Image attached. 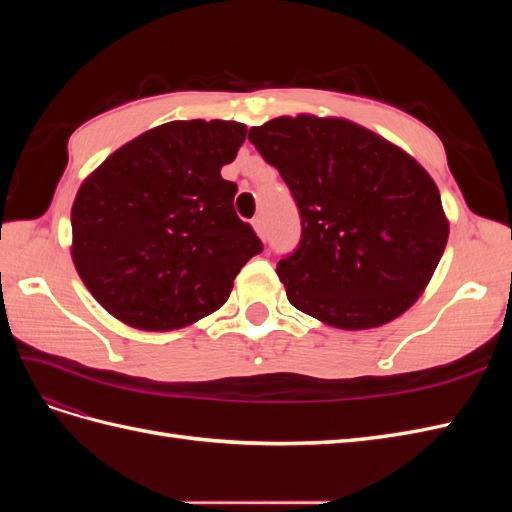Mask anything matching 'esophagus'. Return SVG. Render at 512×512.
Wrapping results in <instances>:
<instances>
[{"label": "esophagus", "instance_id": "obj_1", "mask_svg": "<svg viewBox=\"0 0 512 512\" xmlns=\"http://www.w3.org/2000/svg\"><path fill=\"white\" fill-rule=\"evenodd\" d=\"M252 226H254V230L258 232V237L265 241L267 239V226H265V220L260 218V215H256V218L252 220Z\"/></svg>", "mask_w": 512, "mask_h": 512}]
</instances>
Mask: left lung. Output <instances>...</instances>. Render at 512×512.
Wrapping results in <instances>:
<instances>
[{
    "instance_id": "obj_1",
    "label": "left lung",
    "mask_w": 512,
    "mask_h": 512,
    "mask_svg": "<svg viewBox=\"0 0 512 512\" xmlns=\"http://www.w3.org/2000/svg\"><path fill=\"white\" fill-rule=\"evenodd\" d=\"M247 138L280 170L299 207V245L277 262L288 301L348 331L404 314L448 239L427 170L346 119L277 117Z\"/></svg>"
}]
</instances>
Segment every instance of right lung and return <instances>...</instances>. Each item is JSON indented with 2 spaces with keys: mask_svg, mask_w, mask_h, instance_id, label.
<instances>
[{
  "mask_svg": "<svg viewBox=\"0 0 512 512\" xmlns=\"http://www.w3.org/2000/svg\"><path fill=\"white\" fill-rule=\"evenodd\" d=\"M237 121H170L106 158L72 205V260L87 290L121 322L181 329L220 309L237 273L262 252L235 211Z\"/></svg>",
  "mask_w": 512,
  "mask_h": 512,
  "instance_id": "add662e5",
  "label": "right lung"
}]
</instances>
